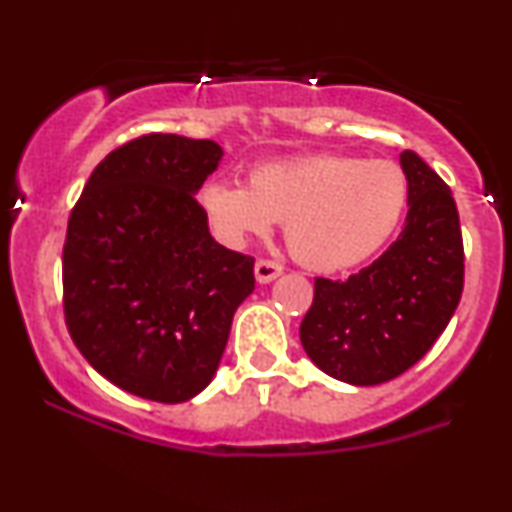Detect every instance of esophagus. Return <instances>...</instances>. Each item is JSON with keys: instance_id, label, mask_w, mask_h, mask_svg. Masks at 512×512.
<instances>
[{"instance_id": "1", "label": "esophagus", "mask_w": 512, "mask_h": 512, "mask_svg": "<svg viewBox=\"0 0 512 512\" xmlns=\"http://www.w3.org/2000/svg\"><path fill=\"white\" fill-rule=\"evenodd\" d=\"M279 274H281V264H276L272 260L255 262V279L260 281V284H269V281H274Z\"/></svg>"}]
</instances>
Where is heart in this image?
Listing matches in <instances>:
<instances>
[{"label":"heart","mask_w":512,"mask_h":512,"mask_svg":"<svg viewBox=\"0 0 512 512\" xmlns=\"http://www.w3.org/2000/svg\"><path fill=\"white\" fill-rule=\"evenodd\" d=\"M199 207L231 248L267 236L279 221L298 262L315 272H342L395 236L409 207V180L392 161L310 154L257 166L248 187L211 180L199 192Z\"/></svg>","instance_id":"heart-1"}]
</instances>
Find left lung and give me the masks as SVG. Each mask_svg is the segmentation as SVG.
<instances>
[{
    "instance_id": "1",
    "label": "left lung",
    "mask_w": 512,
    "mask_h": 512,
    "mask_svg": "<svg viewBox=\"0 0 512 512\" xmlns=\"http://www.w3.org/2000/svg\"><path fill=\"white\" fill-rule=\"evenodd\" d=\"M409 180L402 233L346 281L315 279L301 344L322 373L380 385L414 366L448 327L464 286L460 216L450 187L414 151L399 156Z\"/></svg>"
}]
</instances>
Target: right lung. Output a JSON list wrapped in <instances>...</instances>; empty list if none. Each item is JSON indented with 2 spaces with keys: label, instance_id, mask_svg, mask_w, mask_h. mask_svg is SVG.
Masks as SVG:
<instances>
[{
  "label": "right lung",
  "instance_id": "1",
  "mask_svg": "<svg viewBox=\"0 0 512 512\" xmlns=\"http://www.w3.org/2000/svg\"><path fill=\"white\" fill-rule=\"evenodd\" d=\"M221 156L211 139L144 134L98 163L69 216L67 330L129 395L163 404L199 395L255 289V260L211 238L195 199Z\"/></svg>",
  "mask_w": 512,
  "mask_h": 512
}]
</instances>
